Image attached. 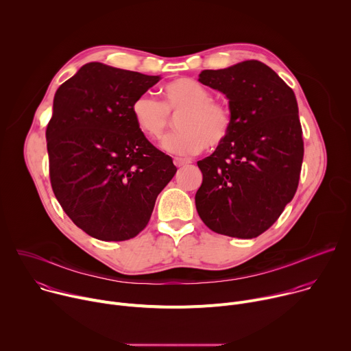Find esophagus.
Instances as JSON below:
<instances>
[{
  "label": "esophagus",
  "instance_id": "34e87169",
  "mask_svg": "<svg viewBox=\"0 0 351 351\" xmlns=\"http://www.w3.org/2000/svg\"><path fill=\"white\" fill-rule=\"evenodd\" d=\"M173 164H175L176 167H184V165H189V164H191V161H190V160H187V158H180V157H176V158L173 160Z\"/></svg>",
  "mask_w": 351,
  "mask_h": 351
}]
</instances>
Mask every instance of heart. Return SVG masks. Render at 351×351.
Returning a JSON list of instances; mask_svg holds the SVG:
<instances>
[{
	"label": "heart",
	"mask_w": 351,
	"mask_h": 351,
	"mask_svg": "<svg viewBox=\"0 0 351 351\" xmlns=\"http://www.w3.org/2000/svg\"><path fill=\"white\" fill-rule=\"evenodd\" d=\"M164 103L148 95H138L132 103V117L138 130L158 140L169 126V114L179 115L178 132L162 141L172 154H195L204 147L217 148L229 136L232 114L226 104L211 99L202 83L189 77L168 82L161 88Z\"/></svg>",
	"instance_id": "heart-1"
}]
</instances>
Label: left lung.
I'll return each mask as SVG.
<instances>
[{
    "label": "left lung",
    "mask_w": 351,
    "mask_h": 351,
    "mask_svg": "<svg viewBox=\"0 0 351 351\" xmlns=\"http://www.w3.org/2000/svg\"><path fill=\"white\" fill-rule=\"evenodd\" d=\"M198 82L225 94L232 128L215 152L197 162L203 172L197 213L217 233L257 237L280 217L298 186L304 144L294 91L256 60L203 71Z\"/></svg>",
    "instance_id": "left-lung-1"
}]
</instances>
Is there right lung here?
I'll list each match as a JSON object with an SVG mask.
<instances>
[{
  "instance_id": "obj_1",
  "label": "right lung",
  "mask_w": 351,
  "mask_h": 351,
  "mask_svg": "<svg viewBox=\"0 0 351 351\" xmlns=\"http://www.w3.org/2000/svg\"><path fill=\"white\" fill-rule=\"evenodd\" d=\"M160 80L88 62L54 95L45 132L49 179L66 215L91 237L138 234L178 171L132 117V103Z\"/></svg>"
}]
</instances>
